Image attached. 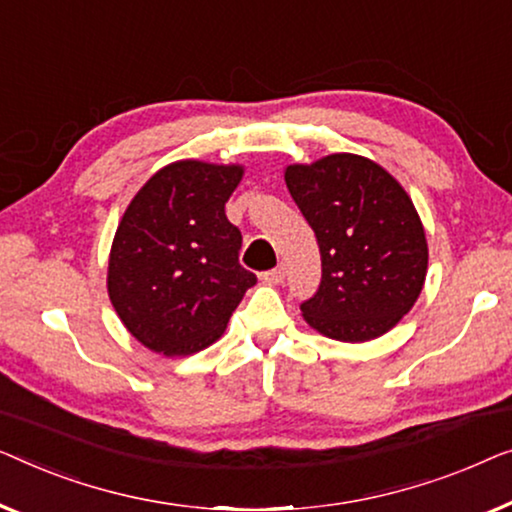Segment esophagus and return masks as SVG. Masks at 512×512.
<instances>
[{"instance_id":"esophagus-1","label":"esophagus","mask_w":512,"mask_h":512,"mask_svg":"<svg viewBox=\"0 0 512 512\" xmlns=\"http://www.w3.org/2000/svg\"><path fill=\"white\" fill-rule=\"evenodd\" d=\"M285 266L283 264H278L276 269H271V271H266L264 276H262V280L264 283H269V285H280L285 280Z\"/></svg>"}]
</instances>
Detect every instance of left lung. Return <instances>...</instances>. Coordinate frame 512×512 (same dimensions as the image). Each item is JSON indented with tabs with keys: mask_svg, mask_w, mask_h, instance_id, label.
Segmentation results:
<instances>
[{
	"mask_svg": "<svg viewBox=\"0 0 512 512\" xmlns=\"http://www.w3.org/2000/svg\"><path fill=\"white\" fill-rule=\"evenodd\" d=\"M285 183L322 257L318 292L301 304L304 320L345 343L383 336L413 308L427 278V236L406 190L352 153L290 164Z\"/></svg>",
	"mask_w": 512,
	"mask_h": 512,
	"instance_id": "left-lung-1",
	"label": "left lung"
}]
</instances>
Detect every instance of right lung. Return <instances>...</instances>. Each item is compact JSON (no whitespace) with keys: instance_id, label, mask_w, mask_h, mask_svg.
Listing matches in <instances>:
<instances>
[{"instance_id":"obj_1","label":"right lung","mask_w":512,"mask_h":512,"mask_svg":"<svg viewBox=\"0 0 512 512\" xmlns=\"http://www.w3.org/2000/svg\"><path fill=\"white\" fill-rule=\"evenodd\" d=\"M241 178L239 164L171 162L129 201L106 287L122 325L153 352L208 348L257 283L239 264L241 232L225 215Z\"/></svg>"}]
</instances>
